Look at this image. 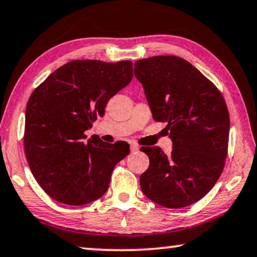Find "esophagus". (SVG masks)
I'll return each mask as SVG.
<instances>
[{
    "instance_id": "obj_1",
    "label": "esophagus",
    "mask_w": 257,
    "mask_h": 257,
    "mask_svg": "<svg viewBox=\"0 0 257 257\" xmlns=\"http://www.w3.org/2000/svg\"><path fill=\"white\" fill-rule=\"evenodd\" d=\"M130 149H131L132 153H136V152L139 151V146H138L137 144H134V142H133V144L130 145Z\"/></svg>"
}]
</instances>
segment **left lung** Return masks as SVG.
<instances>
[{"label": "left lung", "instance_id": "left-lung-1", "mask_svg": "<svg viewBox=\"0 0 257 257\" xmlns=\"http://www.w3.org/2000/svg\"><path fill=\"white\" fill-rule=\"evenodd\" d=\"M153 118L168 123L172 151L142 147L149 168L140 177L144 194L160 206L183 208L197 202L222 175L230 117L212 82L177 56H154L134 63ZM141 151V149H140Z\"/></svg>", "mask_w": 257, "mask_h": 257}]
</instances>
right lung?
<instances>
[{
  "mask_svg": "<svg viewBox=\"0 0 257 257\" xmlns=\"http://www.w3.org/2000/svg\"><path fill=\"white\" fill-rule=\"evenodd\" d=\"M132 78L130 61H72L34 89L26 105L24 146L34 178L51 199L84 206L106 192L130 146L98 137L85 141V131Z\"/></svg>",
  "mask_w": 257,
  "mask_h": 257,
  "instance_id": "obj_1",
  "label": "right lung"
}]
</instances>
